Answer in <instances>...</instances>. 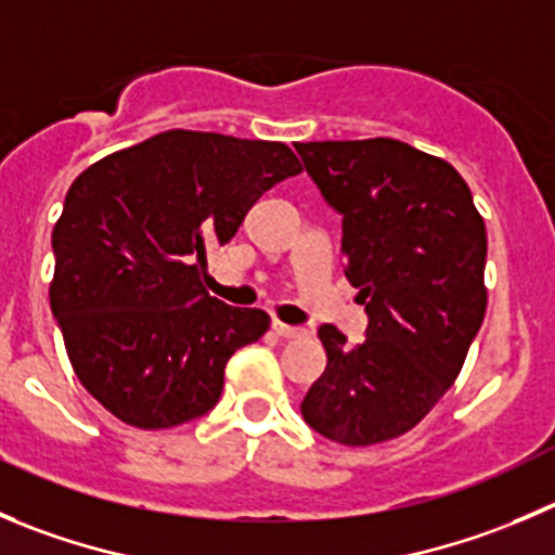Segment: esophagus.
<instances>
[{"instance_id":"obj_1","label":"esophagus","mask_w":555,"mask_h":555,"mask_svg":"<svg viewBox=\"0 0 555 555\" xmlns=\"http://www.w3.org/2000/svg\"><path fill=\"white\" fill-rule=\"evenodd\" d=\"M272 330H274V335L286 337V340H299V337L308 335V330H302V326L283 324V321H272Z\"/></svg>"}]
</instances>
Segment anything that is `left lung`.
<instances>
[{
  "mask_svg": "<svg viewBox=\"0 0 555 555\" xmlns=\"http://www.w3.org/2000/svg\"><path fill=\"white\" fill-rule=\"evenodd\" d=\"M294 146L343 218V272L367 313L365 340L353 346L319 326L326 367L302 416L337 444L389 441L444 398L482 326L485 220L450 163L403 141Z\"/></svg>",
  "mask_w": 555,
  "mask_h": 555,
  "instance_id": "8db88e82",
  "label": "left lung"
}]
</instances>
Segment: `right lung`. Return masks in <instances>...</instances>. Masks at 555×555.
I'll return each mask as SVG.
<instances>
[{"mask_svg": "<svg viewBox=\"0 0 555 555\" xmlns=\"http://www.w3.org/2000/svg\"><path fill=\"white\" fill-rule=\"evenodd\" d=\"M278 141L168 130L89 166L56 220L51 313L78 382L144 430L215 409L225 362L269 330L202 286L263 190L299 173Z\"/></svg>", "mask_w": 555, "mask_h": 555, "instance_id": "right-lung-1", "label": "right lung"}]
</instances>
